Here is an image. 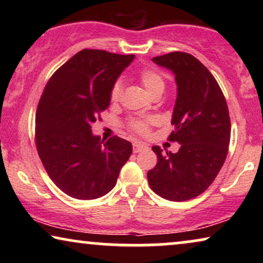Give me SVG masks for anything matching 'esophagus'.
<instances>
[{"label": "esophagus", "mask_w": 263, "mask_h": 263, "mask_svg": "<svg viewBox=\"0 0 263 263\" xmlns=\"http://www.w3.org/2000/svg\"><path fill=\"white\" fill-rule=\"evenodd\" d=\"M147 148V145L143 142H140V141H135L133 143V151H134V153H138V152H141V151L146 149Z\"/></svg>", "instance_id": "obj_1"}]
</instances>
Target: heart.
<instances>
[{
	"label": "heart",
	"mask_w": 263,
	"mask_h": 263,
	"mask_svg": "<svg viewBox=\"0 0 263 263\" xmlns=\"http://www.w3.org/2000/svg\"><path fill=\"white\" fill-rule=\"evenodd\" d=\"M139 79L143 85V87L146 88V91L148 92L149 96H152L154 92L157 91H164L165 82L164 79L161 77L159 71H157L153 68H146L142 69L139 74ZM122 95V82L116 81L111 89V100L112 102H117L121 98ZM153 118H136L130 122V129L135 133L141 135H146L149 132V124L153 123Z\"/></svg>",
	"instance_id": "1"
}]
</instances>
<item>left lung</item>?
<instances>
[{
    "instance_id": "1",
    "label": "left lung",
    "mask_w": 263,
    "mask_h": 263,
    "mask_svg": "<svg viewBox=\"0 0 263 263\" xmlns=\"http://www.w3.org/2000/svg\"><path fill=\"white\" fill-rule=\"evenodd\" d=\"M175 75L177 97L168 139L177 153L153 146L158 163L147 172L151 189L170 201H186L212 184L228 156L231 123L225 97L217 80L199 60L186 52L153 57Z\"/></svg>"
}]
</instances>
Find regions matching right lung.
I'll return each instance as SVG.
<instances>
[{"instance_id": "1", "label": "right lung", "mask_w": 263, "mask_h": 263, "mask_svg": "<svg viewBox=\"0 0 263 263\" xmlns=\"http://www.w3.org/2000/svg\"><path fill=\"white\" fill-rule=\"evenodd\" d=\"M134 59L84 49L45 86L35 114V145L49 177L70 197L105 195L130 157V142L118 136L100 141L91 128L110 105L114 84Z\"/></svg>"}]
</instances>
